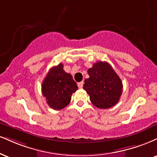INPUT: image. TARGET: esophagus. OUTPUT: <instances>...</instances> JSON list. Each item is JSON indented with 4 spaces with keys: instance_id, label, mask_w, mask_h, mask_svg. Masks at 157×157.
Segmentation results:
<instances>
[{
    "instance_id": "esophagus-1",
    "label": "esophagus",
    "mask_w": 157,
    "mask_h": 157,
    "mask_svg": "<svg viewBox=\"0 0 157 157\" xmlns=\"http://www.w3.org/2000/svg\"><path fill=\"white\" fill-rule=\"evenodd\" d=\"M83 84H84L83 81H82V82H80L77 83V86L79 87V88H82V87H83Z\"/></svg>"
}]
</instances>
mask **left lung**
Returning <instances> with one entry per match:
<instances>
[{"label":"left lung","instance_id":"8db88e82","mask_svg":"<svg viewBox=\"0 0 157 157\" xmlns=\"http://www.w3.org/2000/svg\"><path fill=\"white\" fill-rule=\"evenodd\" d=\"M89 78L85 80L83 89L94 106L110 108L119 101L123 84L120 77L107 62L99 61L88 70Z\"/></svg>","mask_w":157,"mask_h":157}]
</instances>
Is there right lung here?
<instances>
[{
	"label": "right lung",
	"mask_w": 157,
	"mask_h": 157,
	"mask_svg": "<svg viewBox=\"0 0 157 157\" xmlns=\"http://www.w3.org/2000/svg\"><path fill=\"white\" fill-rule=\"evenodd\" d=\"M77 88L72 76L63 70V63L50 69L41 85V91L48 105L58 110L69 105L71 95Z\"/></svg>",
	"instance_id": "obj_1"
}]
</instances>
